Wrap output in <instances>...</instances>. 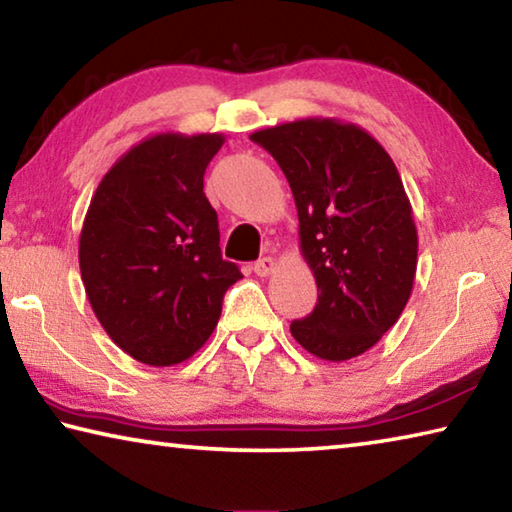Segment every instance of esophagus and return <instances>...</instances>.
<instances>
[{
  "label": "esophagus",
  "instance_id": "esophagus-1",
  "mask_svg": "<svg viewBox=\"0 0 512 512\" xmlns=\"http://www.w3.org/2000/svg\"><path fill=\"white\" fill-rule=\"evenodd\" d=\"M275 268H277V264H275L273 257H262V259H257V262H255V273L259 277H268L275 271Z\"/></svg>",
  "mask_w": 512,
  "mask_h": 512
}]
</instances>
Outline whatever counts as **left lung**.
Segmentation results:
<instances>
[{"label": "left lung", "mask_w": 512, "mask_h": 512, "mask_svg": "<svg viewBox=\"0 0 512 512\" xmlns=\"http://www.w3.org/2000/svg\"><path fill=\"white\" fill-rule=\"evenodd\" d=\"M250 140L273 155L298 210L300 253L318 302L291 334L323 361L370 350L411 298L418 230L400 171L375 137L334 117L262 128Z\"/></svg>", "instance_id": "8db88e82"}]
</instances>
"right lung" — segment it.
Masks as SVG:
<instances>
[{
  "mask_svg": "<svg viewBox=\"0 0 512 512\" xmlns=\"http://www.w3.org/2000/svg\"><path fill=\"white\" fill-rule=\"evenodd\" d=\"M221 133H158L112 164L79 237L83 287L101 327L128 357L164 368L210 339L225 291L241 280L219 248L203 192Z\"/></svg>",
  "mask_w": 512,
  "mask_h": 512,
  "instance_id": "obj_1",
  "label": "right lung"
}]
</instances>
